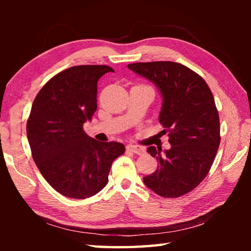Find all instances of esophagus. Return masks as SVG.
<instances>
[{"label":"esophagus","instance_id":"34e87169","mask_svg":"<svg viewBox=\"0 0 251 251\" xmlns=\"http://www.w3.org/2000/svg\"><path fill=\"white\" fill-rule=\"evenodd\" d=\"M127 151L134 152V154H137V155H142L145 152V148L141 147V146H136V145H128L126 147Z\"/></svg>","mask_w":251,"mask_h":251}]
</instances>
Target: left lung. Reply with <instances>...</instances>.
Listing matches in <instances>:
<instances>
[{"mask_svg":"<svg viewBox=\"0 0 251 251\" xmlns=\"http://www.w3.org/2000/svg\"><path fill=\"white\" fill-rule=\"evenodd\" d=\"M127 67L155 84L163 103L158 121L168 131L169 150L150 146L159 166L144 184L161 197L176 198L207 176L220 143L218 110L207 83L175 62L133 63Z\"/></svg>","mask_w":251,"mask_h":251,"instance_id":"left-lung-1","label":"left lung"}]
</instances>
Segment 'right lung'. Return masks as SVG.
Here are the masks:
<instances>
[{
	"instance_id": "add662e5",
	"label": "right lung",
	"mask_w": 251,
	"mask_h": 251,
	"mask_svg": "<svg viewBox=\"0 0 251 251\" xmlns=\"http://www.w3.org/2000/svg\"><path fill=\"white\" fill-rule=\"evenodd\" d=\"M114 72L107 65L70 67L50 78L36 95L26 124L33 159L46 181L63 196L84 199L108 181L122 143H100L83 130L97 108V82Z\"/></svg>"
}]
</instances>
